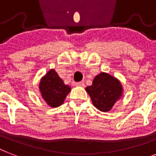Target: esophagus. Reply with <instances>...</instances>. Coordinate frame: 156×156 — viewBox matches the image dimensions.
I'll use <instances>...</instances> for the list:
<instances>
[{"label":"esophagus","instance_id":"obj_1","mask_svg":"<svg viewBox=\"0 0 156 156\" xmlns=\"http://www.w3.org/2000/svg\"><path fill=\"white\" fill-rule=\"evenodd\" d=\"M75 86H77V87H85V83H83V82H78V83H75Z\"/></svg>","mask_w":156,"mask_h":156}]
</instances>
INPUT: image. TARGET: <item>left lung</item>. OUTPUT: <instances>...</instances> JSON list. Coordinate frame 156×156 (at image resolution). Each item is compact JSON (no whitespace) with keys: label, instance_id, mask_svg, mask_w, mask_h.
<instances>
[{"label":"left lung","instance_id":"1","mask_svg":"<svg viewBox=\"0 0 156 156\" xmlns=\"http://www.w3.org/2000/svg\"><path fill=\"white\" fill-rule=\"evenodd\" d=\"M86 90L90 95L93 105L104 112L110 111L123 95L121 82L104 72L95 76L92 85L87 87Z\"/></svg>","mask_w":156,"mask_h":156}]
</instances>
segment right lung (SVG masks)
<instances>
[{
	"instance_id": "add662e5",
	"label": "right lung",
	"mask_w": 156,
	"mask_h": 156,
	"mask_svg": "<svg viewBox=\"0 0 156 156\" xmlns=\"http://www.w3.org/2000/svg\"><path fill=\"white\" fill-rule=\"evenodd\" d=\"M39 89L43 100L52 108H56L63 104L71 90L70 87L64 83V81L53 69H50L40 79Z\"/></svg>"
}]
</instances>
